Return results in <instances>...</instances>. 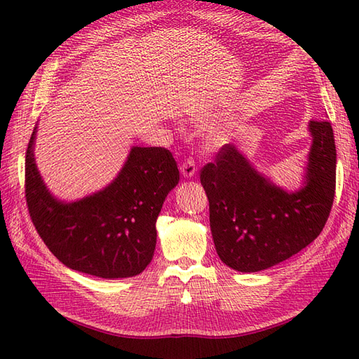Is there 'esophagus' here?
<instances>
[{"mask_svg": "<svg viewBox=\"0 0 359 359\" xmlns=\"http://www.w3.org/2000/svg\"><path fill=\"white\" fill-rule=\"evenodd\" d=\"M181 170V175L184 178H193L196 175V165H194V161L191 158H187L186 161H182V165L180 166Z\"/></svg>", "mask_w": 359, "mask_h": 359, "instance_id": "34e87169", "label": "esophagus"}]
</instances>
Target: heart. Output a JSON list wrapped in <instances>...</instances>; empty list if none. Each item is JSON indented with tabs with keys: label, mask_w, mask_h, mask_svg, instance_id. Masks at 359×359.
<instances>
[{
	"label": "heart",
	"mask_w": 359,
	"mask_h": 359,
	"mask_svg": "<svg viewBox=\"0 0 359 359\" xmlns=\"http://www.w3.org/2000/svg\"><path fill=\"white\" fill-rule=\"evenodd\" d=\"M205 139H206V144H208V147L211 149H222L226 145L231 144L232 133H231V130L217 127V128L208 130Z\"/></svg>",
	"instance_id": "b5f03b06"
}]
</instances>
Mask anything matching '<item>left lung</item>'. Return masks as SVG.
Listing matches in <instances>:
<instances>
[{"mask_svg":"<svg viewBox=\"0 0 359 359\" xmlns=\"http://www.w3.org/2000/svg\"><path fill=\"white\" fill-rule=\"evenodd\" d=\"M307 132L311 145L295 190L277 186L235 145L222 148L215 163L202 169L214 245L229 268L268 269L322 232L335 193V142L328 121H310Z\"/></svg>","mask_w":359,"mask_h":359,"instance_id":"8db88e82","label":"left lung"}]
</instances>
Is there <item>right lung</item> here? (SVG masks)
Here are the masks:
<instances>
[{"instance_id":"1","label":"right lung","mask_w":359,"mask_h":359,"mask_svg":"<svg viewBox=\"0 0 359 359\" xmlns=\"http://www.w3.org/2000/svg\"><path fill=\"white\" fill-rule=\"evenodd\" d=\"M36 124L25 157V196L40 238L60 262L100 278H127L153 260L156 222L180 170L169 149L132 147L106 187L76 201L57 198L36 163Z\"/></svg>"}]
</instances>
